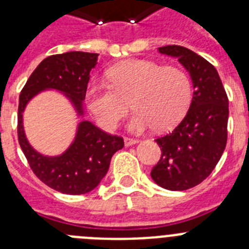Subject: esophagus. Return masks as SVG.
I'll return each mask as SVG.
<instances>
[{"label": "esophagus", "instance_id": "34e87169", "mask_svg": "<svg viewBox=\"0 0 249 249\" xmlns=\"http://www.w3.org/2000/svg\"><path fill=\"white\" fill-rule=\"evenodd\" d=\"M124 146L129 147V146H133V144L138 143L137 140H133V138H128V137H124Z\"/></svg>", "mask_w": 249, "mask_h": 249}]
</instances>
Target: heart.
<instances>
[{
  "instance_id": "heart-1",
  "label": "heart",
  "mask_w": 249,
  "mask_h": 249,
  "mask_svg": "<svg viewBox=\"0 0 249 249\" xmlns=\"http://www.w3.org/2000/svg\"><path fill=\"white\" fill-rule=\"evenodd\" d=\"M111 87L92 85L87 106L106 129H114L128 112L136 109L127 123L133 133L151 128L168 131L186 116L192 101L190 77L181 68L147 59H127L107 71Z\"/></svg>"
}]
</instances>
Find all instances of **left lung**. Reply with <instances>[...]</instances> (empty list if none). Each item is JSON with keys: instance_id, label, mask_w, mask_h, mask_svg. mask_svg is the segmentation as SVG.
Here are the masks:
<instances>
[{"instance_id": "left-lung-1", "label": "left lung", "mask_w": 249, "mask_h": 249, "mask_svg": "<svg viewBox=\"0 0 249 249\" xmlns=\"http://www.w3.org/2000/svg\"><path fill=\"white\" fill-rule=\"evenodd\" d=\"M177 58L193 86L190 109L171 133L156 140L162 151L152 179L169 191H186L211 175L227 143L228 98L219 74L203 57L182 46L158 48Z\"/></svg>"}]
</instances>
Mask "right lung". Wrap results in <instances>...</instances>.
I'll use <instances>...</instances> for the list:
<instances>
[{
	"mask_svg": "<svg viewBox=\"0 0 249 249\" xmlns=\"http://www.w3.org/2000/svg\"><path fill=\"white\" fill-rule=\"evenodd\" d=\"M98 53L71 51L45 58L36 67L19 94L18 142L35 175L48 187L66 195H85L100 184L109 168L112 156L123 148V138L112 136L83 120L89 72L97 66ZM45 90L62 93L77 117L72 143L61 155L46 156L30 146L23 127V112L31 100Z\"/></svg>",
	"mask_w": 249,
	"mask_h": 249,
	"instance_id": "obj_1",
	"label": "right lung"
}]
</instances>
